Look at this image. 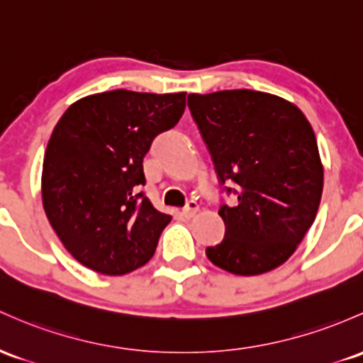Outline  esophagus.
Wrapping results in <instances>:
<instances>
[{
    "instance_id": "obj_1",
    "label": "esophagus",
    "mask_w": 363,
    "mask_h": 363,
    "mask_svg": "<svg viewBox=\"0 0 363 363\" xmlns=\"http://www.w3.org/2000/svg\"><path fill=\"white\" fill-rule=\"evenodd\" d=\"M198 212V203L196 201H188V205L182 208V217L186 218H191L194 217V213Z\"/></svg>"
}]
</instances>
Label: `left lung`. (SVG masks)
Segmentation results:
<instances>
[{
	"label": "left lung",
	"mask_w": 363,
	"mask_h": 363,
	"mask_svg": "<svg viewBox=\"0 0 363 363\" xmlns=\"http://www.w3.org/2000/svg\"><path fill=\"white\" fill-rule=\"evenodd\" d=\"M188 106L218 182L238 196L218 210L225 236L206 257L236 276L282 265L320 205L324 169L312 125L293 103L252 89L189 94Z\"/></svg>",
	"instance_id": "8db88e82"
}]
</instances>
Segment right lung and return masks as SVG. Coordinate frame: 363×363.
I'll use <instances>...</instances> for the list:
<instances>
[{
	"label": "right lung",
	"instance_id": "add662e5",
	"mask_svg": "<svg viewBox=\"0 0 363 363\" xmlns=\"http://www.w3.org/2000/svg\"><path fill=\"white\" fill-rule=\"evenodd\" d=\"M186 93L117 89L67 108L48 141L43 206L72 257L105 276H123L153 257L170 215L145 193L143 158L158 134L172 129Z\"/></svg>",
	"mask_w": 363,
	"mask_h": 363
}]
</instances>
